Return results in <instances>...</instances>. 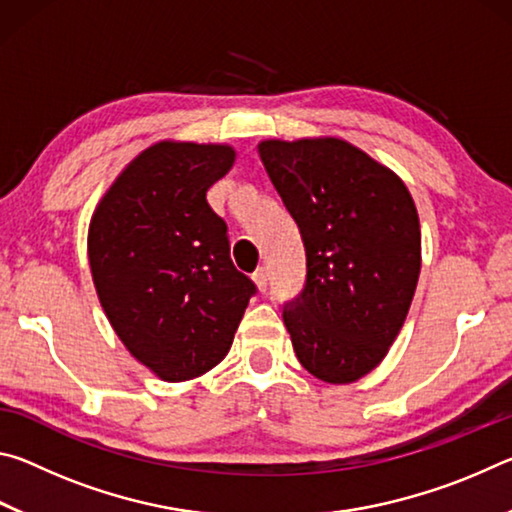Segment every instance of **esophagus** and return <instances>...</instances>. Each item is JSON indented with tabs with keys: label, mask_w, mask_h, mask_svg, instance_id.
<instances>
[{
	"label": "esophagus",
	"mask_w": 512,
	"mask_h": 512,
	"mask_svg": "<svg viewBox=\"0 0 512 512\" xmlns=\"http://www.w3.org/2000/svg\"><path fill=\"white\" fill-rule=\"evenodd\" d=\"M253 280H255L259 291H266V287H268V271H266L264 266H259L257 271L253 273Z\"/></svg>",
	"instance_id": "34e87169"
}]
</instances>
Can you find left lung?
Wrapping results in <instances>:
<instances>
[{
    "label": "left lung",
    "instance_id": "1",
    "mask_svg": "<svg viewBox=\"0 0 512 512\" xmlns=\"http://www.w3.org/2000/svg\"><path fill=\"white\" fill-rule=\"evenodd\" d=\"M259 158L307 255L282 311L298 361L352 384L386 357L420 275V219L402 178L339 137L259 142Z\"/></svg>",
    "mask_w": 512,
    "mask_h": 512
}]
</instances>
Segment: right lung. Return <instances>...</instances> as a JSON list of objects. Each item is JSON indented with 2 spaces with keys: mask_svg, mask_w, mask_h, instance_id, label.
I'll list each match as a JSON object with an SVG mask.
<instances>
[{
  "mask_svg": "<svg viewBox=\"0 0 512 512\" xmlns=\"http://www.w3.org/2000/svg\"><path fill=\"white\" fill-rule=\"evenodd\" d=\"M228 144L164 140L119 173L92 214V280L112 329L164 381L205 375L228 354L255 296L230 259L207 189L235 164Z\"/></svg>",
  "mask_w": 512,
  "mask_h": 512,
  "instance_id": "obj_1",
  "label": "right lung"
}]
</instances>
